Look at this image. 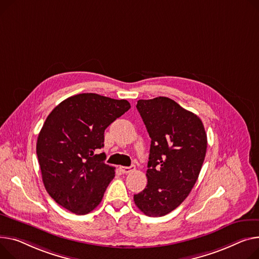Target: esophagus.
Here are the masks:
<instances>
[{
  "mask_svg": "<svg viewBox=\"0 0 259 259\" xmlns=\"http://www.w3.org/2000/svg\"><path fill=\"white\" fill-rule=\"evenodd\" d=\"M120 171H122L123 174H129L131 171H133L135 169L134 165H130V166H119Z\"/></svg>",
  "mask_w": 259,
  "mask_h": 259,
  "instance_id": "obj_1",
  "label": "esophagus"
}]
</instances>
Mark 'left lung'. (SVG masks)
<instances>
[{
  "label": "left lung",
  "instance_id": "left-lung-1",
  "mask_svg": "<svg viewBox=\"0 0 259 259\" xmlns=\"http://www.w3.org/2000/svg\"><path fill=\"white\" fill-rule=\"evenodd\" d=\"M139 110L151 137L148 183L134 203L148 217L176 209L194 187L207 149L202 120L166 97L139 100Z\"/></svg>",
  "mask_w": 259,
  "mask_h": 259
}]
</instances>
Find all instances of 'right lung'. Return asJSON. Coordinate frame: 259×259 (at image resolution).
<instances>
[{
	"mask_svg": "<svg viewBox=\"0 0 259 259\" xmlns=\"http://www.w3.org/2000/svg\"><path fill=\"white\" fill-rule=\"evenodd\" d=\"M127 100L79 94L48 115L38 134L36 154L44 185L56 203L76 214L101 203L114 167L104 162V131L130 109Z\"/></svg>",
	"mask_w": 259,
	"mask_h": 259,
	"instance_id": "1",
	"label": "right lung"
}]
</instances>
